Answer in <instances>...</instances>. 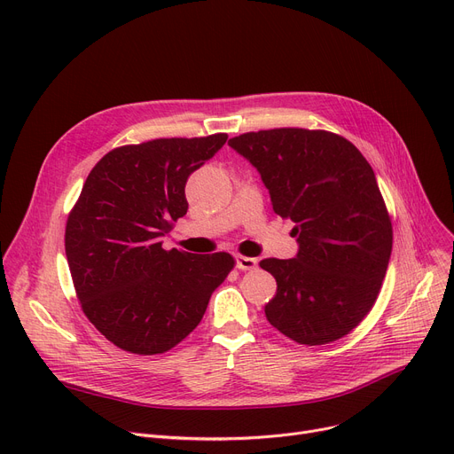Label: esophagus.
<instances>
[{
	"label": "esophagus",
	"mask_w": 454,
	"mask_h": 454,
	"mask_svg": "<svg viewBox=\"0 0 454 454\" xmlns=\"http://www.w3.org/2000/svg\"><path fill=\"white\" fill-rule=\"evenodd\" d=\"M237 269L239 270H254L257 269V259L247 257V255H237Z\"/></svg>",
	"instance_id": "obj_1"
}]
</instances>
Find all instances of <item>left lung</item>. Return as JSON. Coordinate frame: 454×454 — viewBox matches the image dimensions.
I'll return each mask as SVG.
<instances>
[{
    "label": "left lung",
    "mask_w": 454,
    "mask_h": 454,
    "mask_svg": "<svg viewBox=\"0 0 454 454\" xmlns=\"http://www.w3.org/2000/svg\"><path fill=\"white\" fill-rule=\"evenodd\" d=\"M294 223L298 254L263 259L278 293L265 315L285 337L320 346L342 339L370 313L392 254V223L372 165L346 137L272 129L231 137Z\"/></svg>",
    "instance_id": "obj_1"
}]
</instances>
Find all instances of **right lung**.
Here are the masks:
<instances>
[{
    "label": "right lung",
    "instance_id": "add662e5",
    "mask_svg": "<svg viewBox=\"0 0 454 454\" xmlns=\"http://www.w3.org/2000/svg\"><path fill=\"white\" fill-rule=\"evenodd\" d=\"M161 137L105 154L88 175L66 224V257L88 320L137 355L175 348L193 331L235 261L226 252L163 250L161 237L187 213L185 182L224 143Z\"/></svg>",
    "mask_w": 454,
    "mask_h": 454
}]
</instances>
